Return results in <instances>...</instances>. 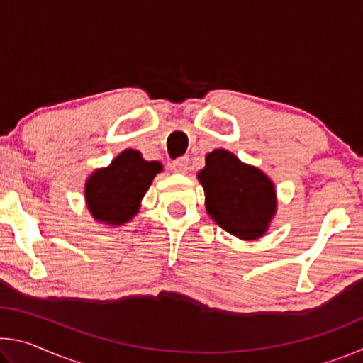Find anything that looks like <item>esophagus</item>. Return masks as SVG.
Instances as JSON below:
<instances>
[{"mask_svg":"<svg viewBox=\"0 0 363 363\" xmlns=\"http://www.w3.org/2000/svg\"><path fill=\"white\" fill-rule=\"evenodd\" d=\"M171 169H173L174 173H181V174L187 173V169H189V158L187 157H181V158L174 160V162L171 163Z\"/></svg>","mask_w":363,"mask_h":363,"instance_id":"obj_1","label":"esophagus"}]
</instances>
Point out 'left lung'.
<instances>
[{
  "label": "left lung",
  "mask_w": 363,
  "mask_h": 363,
  "mask_svg": "<svg viewBox=\"0 0 363 363\" xmlns=\"http://www.w3.org/2000/svg\"><path fill=\"white\" fill-rule=\"evenodd\" d=\"M205 163L196 177L211 219L242 240L261 238L277 213V192L270 177L225 149L208 153Z\"/></svg>",
  "instance_id": "1"
}]
</instances>
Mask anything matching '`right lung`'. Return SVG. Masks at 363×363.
Wrapping results in <instances>:
<instances>
[{
  "label": "right lung",
  "mask_w": 363,
  "mask_h": 363,
  "mask_svg": "<svg viewBox=\"0 0 363 363\" xmlns=\"http://www.w3.org/2000/svg\"><path fill=\"white\" fill-rule=\"evenodd\" d=\"M162 169V163L147 162L138 150H123L108 167L96 169L86 179L84 200L91 216L110 227L130 223Z\"/></svg>",
  "instance_id": "right-lung-1"
}]
</instances>
